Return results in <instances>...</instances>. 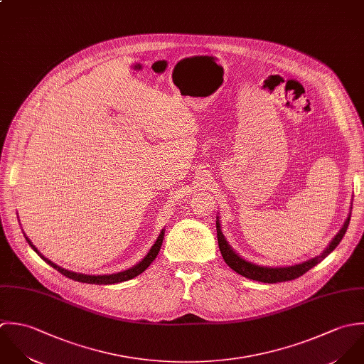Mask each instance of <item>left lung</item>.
I'll use <instances>...</instances> for the list:
<instances>
[{
    "mask_svg": "<svg viewBox=\"0 0 364 364\" xmlns=\"http://www.w3.org/2000/svg\"><path fill=\"white\" fill-rule=\"evenodd\" d=\"M352 217V205L349 208V215L345 220V223L342 225V228L339 229V232L333 236V239L329 242V245L325 247V250L319 255L315 256L312 259H308L302 263L298 264H292V266H282V267H270V266H259L256 263H252L246 259H243L240 255H237L232 246L228 243L226 237L223 236L222 228H220V220L217 217V235H218V245L220 255L225 260V263L237 274L255 280V282H260V283H282V282H289L298 279L299 276H302L304 273H306L309 269H312L314 266H316L319 262H322L329 253H332L335 250V247L341 243L342 237L345 236L348 226H349V220Z\"/></svg>",
    "mask_w": 364,
    "mask_h": 364,
    "instance_id": "8db88e82",
    "label": "left lung"
}]
</instances>
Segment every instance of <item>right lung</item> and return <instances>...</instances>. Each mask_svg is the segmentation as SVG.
Instances as JSON below:
<instances>
[{
  "instance_id": "right-lung-1",
  "label": "right lung",
  "mask_w": 364,
  "mask_h": 364,
  "mask_svg": "<svg viewBox=\"0 0 364 364\" xmlns=\"http://www.w3.org/2000/svg\"><path fill=\"white\" fill-rule=\"evenodd\" d=\"M26 242L29 243V246L49 264L52 266L53 269H56L59 273H62L63 276L72 279L74 282H78V283H87V284H115V283H122V282H128L136 276H139L141 273H144L146 269L150 266V263L156 259V256L159 255L160 252V247H161V243H163V239H164V229L160 230L156 242L153 243V246L150 247V250L147 252L145 257L136 263L134 267L128 269V270H124V272H119V273H114V274H100V276H95V274H82V273H75V272H70V270H66L58 264H55L52 260H49L48 257H45L36 247L35 245L31 242V239L23 233Z\"/></svg>"
}]
</instances>
